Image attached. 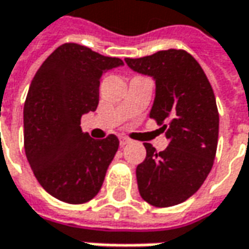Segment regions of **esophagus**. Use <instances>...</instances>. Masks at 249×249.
Returning <instances> with one entry per match:
<instances>
[{
    "instance_id": "obj_1",
    "label": "esophagus",
    "mask_w": 249,
    "mask_h": 249,
    "mask_svg": "<svg viewBox=\"0 0 249 249\" xmlns=\"http://www.w3.org/2000/svg\"><path fill=\"white\" fill-rule=\"evenodd\" d=\"M119 141H121V146H124L130 142V138L126 136H119Z\"/></svg>"
}]
</instances>
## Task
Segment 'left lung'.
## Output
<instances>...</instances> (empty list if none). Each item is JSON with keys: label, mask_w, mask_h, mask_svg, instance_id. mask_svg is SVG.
<instances>
[{"label": "left lung", "mask_w": 249, "mask_h": 249, "mask_svg": "<svg viewBox=\"0 0 249 249\" xmlns=\"http://www.w3.org/2000/svg\"><path fill=\"white\" fill-rule=\"evenodd\" d=\"M124 61L155 78L149 118L161 126L168 141L161 152L144 144L146 158L136 170L138 191L151 206H177L200 189L214 164L219 133L214 90L196 58L182 49Z\"/></svg>", "instance_id": "8db88e82"}]
</instances>
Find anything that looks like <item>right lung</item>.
<instances>
[{
	"mask_svg": "<svg viewBox=\"0 0 249 249\" xmlns=\"http://www.w3.org/2000/svg\"><path fill=\"white\" fill-rule=\"evenodd\" d=\"M123 64L79 43L58 46L35 72L24 103V151L39 185L68 204L97 195L119 148L115 134L83 133V113L96 111L100 78Z\"/></svg>",
	"mask_w": 249,
	"mask_h": 249,
	"instance_id": "add662e5",
	"label": "right lung"
}]
</instances>
